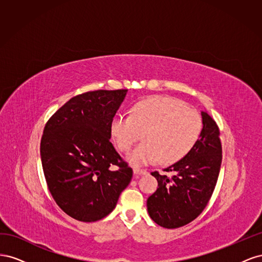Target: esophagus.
Here are the masks:
<instances>
[{
    "mask_svg": "<svg viewBox=\"0 0 262 262\" xmlns=\"http://www.w3.org/2000/svg\"><path fill=\"white\" fill-rule=\"evenodd\" d=\"M133 171H134V176H136V177H140L142 175H145V173L147 172L145 169H141V168H138V167H134Z\"/></svg>",
    "mask_w": 262,
    "mask_h": 262,
    "instance_id": "esophagus-1",
    "label": "esophagus"
}]
</instances>
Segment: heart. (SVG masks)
<instances>
[{"instance_id":"heart-1","label":"heart","mask_w":262,"mask_h":262,"mask_svg":"<svg viewBox=\"0 0 262 262\" xmlns=\"http://www.w3.org/2000/svg\"><path fill=\"white\" fill-rule=\"evenodd\" d=\"M202 131V118L184 101L155 97L134 105L130 115L120 114L112 122V134L118 148L128 152L143 138L128 158L133 165L179 161L193 147Z\"/></svg>"}]
</instances>
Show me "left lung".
<instances>
[{
    "instance_id": "8db88e82",
    "label": "left lung",
    "mask_w": 262,
    "mask_h": 262,
    "mask_svg": "<svg viewBox=\"0 0 262 262\" xmlns=\"http://www.w3.org/2000/svg\"><path fill=\"white\" fill-rule=\"evenodd\" d=\"M203 128L193 147L180 161L152 171L158 182L146 205L150 219L165 228L187 225L200 215L215 189L222 164L220 129L213 118L202 112ZM167 172L173 176L169 178Z\"/></svg>"
}]
</instances>
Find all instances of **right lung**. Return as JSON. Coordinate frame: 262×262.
Segmentation results:
<instances>
[{"instance_id": "add662e5", "label": "right lung", "mask_w": 262, "mask_h": 262, "mask_svg": "<svg viewBox=\"0 0 262 262\" xmlns=\"http://www.w3.org/2000/svg\"><path fill=\"white\" fill-rule=\"evenodd\" d=\"M126 92L77 95L46 123L40 156L47 185L61 210L77 221L107 216L132 179V168L110 142L112 122Z\"/></svg>"}]
</instances>
